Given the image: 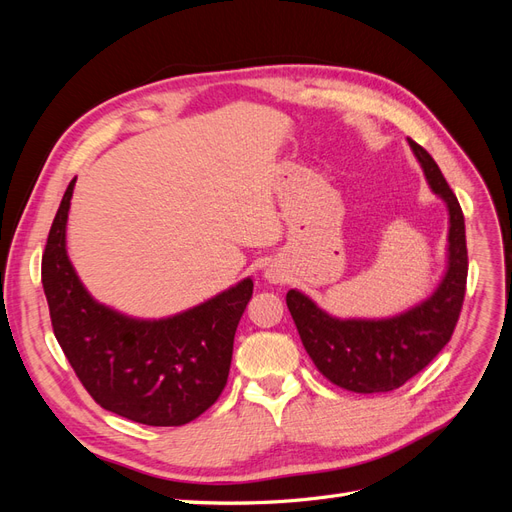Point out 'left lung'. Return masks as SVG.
Segmentation results:
<instances>
[{
	"instance_id": "1",
	"label": "left lung",
	"mask_w": 512,
	"mask_h": 512,
	"mask_svg": "<svg viewBox=\"0 0 512 512\" xmlns=\"http://www.w3.org/2000/svg\"><path fill=\"white\" fill-rule=\"evenodd\" d=\"M425 177L448 207V269L438 290L406 314L386 320H339L307 299L288 290L286 305L301 342L320 374L354 393L395 391L425 369L451 342L466 297L468 247L466 222L459 200L429 153L408 138Z\"/></svg>"
}]
</instances>
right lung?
Listing matches in <instances>:
<instances>
[{
    "mask_svg": "<svg viewBox=\"0 0 512 512\" xmlns=\"http://www.w3.org/2000/svg\"><path fill=\"white\" fill-rule=\"evenodd\" d=\"M70 181L42 254V286L57 342L76 378L104 410L134 423L179 427L222 395L250 277L164 320H134L89 297L66 254Z\"/></svg>",
    "mask_w": 512,
    "mask_h": 512,
    "instance_id": "obj_1",
    "label": "right lung"
}]
</instances>
